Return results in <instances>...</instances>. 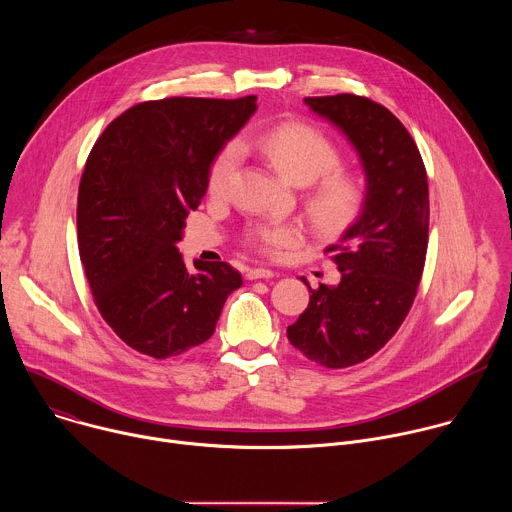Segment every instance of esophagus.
<instances>
[{"label": "esophagus", "mask_w": 512, "mask_h": 512, "mask_svg": "<svg viewBox=\"0 0 512 512\" xmlns=\"http://www.w3.org/2000/svg\"><path fill=\"white\" fill-rule=\"evenodd\" d=\"M275 273L271 269H265V267H253L247 271V279H271Z\"/></svg>", "instance_id": "34e87169"}]
</instances>
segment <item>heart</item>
<instances>
[{
    "label": "heart",
    "instance_id": "obj_1",
    "mask_svg": "<svg viewBox=\"0 0 512 512\" xmlns=\"http://www.w3.org/2000/svg\"><path fill=\"white\" fill-rule=\"evenodd\" d=\"M243 150H257L283 176L304 190V208L322 233H338L352 225L367 204L364 178L340 166L342 152L336 141L308 121H283L259 135H243L216 152L208 166V192L225 196L241 166ZM245 243L261 255L279 257L304 239L298 223L259 221L245 229Z\"/></svg>",
    "mask_w": 512,
    "mask_h": 512
}]
</instances>
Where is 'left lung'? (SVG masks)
<instances>
[{
	"instance_id": "obj_1",
	"label": "left lung",
	"mask_w": 512,
	"mask_h": 512,
	"mask_svg": "<svg viewBox=\"0 0 512 512\" xmlns=\"http://www.w3.org/2000/svg\"><path fill=\"white\" fill-rule=\"evenodd\" d=\"M304 101L354 143L369 198L358 221L324 251L340 283L308 285L310 304L287 326V338L312 362L346 369L379 352L413 306L427 253V172L417 143L387 107L350 93Z\"/></svg>"
}]
</instances>
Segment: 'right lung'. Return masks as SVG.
Segmentation results:
<instances>
[{
  "instance_id": "add662e5",
  "label": "right lung",
  "mask_w": 512,
  "mask_h": 512,
  "mask_svg": "<svg viewBox=\"0 0 512 512\" xmlns=\"http://www.w3.org/2000/svg\"><path fill=\"white\" fill-rule=\"evenodd\" d=\"M257 97H170L129 107L95 141L79 184V253L97 310L133 350L164 360L206 342L243 277L176 243L216 152Z\"/></svg>"
}]
</instances>
